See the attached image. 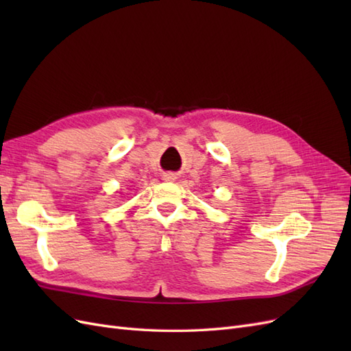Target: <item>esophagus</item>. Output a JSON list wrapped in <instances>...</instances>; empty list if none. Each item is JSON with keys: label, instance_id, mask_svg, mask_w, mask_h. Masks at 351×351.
Segmentation results:
<instances>
[{"label": "esophagus", "instance_id": "34e87169", "mask_svg": "<svg viewBox=\"0 0 351 351\" xmlns=\"http://www.w3.org/2000/svg\"><path fill=\"white\" fill-rule=\"evenodd\" d=\"M174 174H165L164 176V180H167V182H171V180H174Z\"/></svg>", "mask_w": 351, "mask_h": 351}]
</instances>
